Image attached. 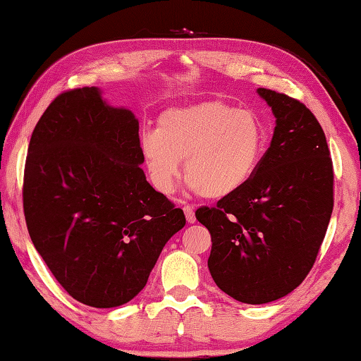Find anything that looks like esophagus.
<instances>
[{"label": "esophagus", "mask_w": 361, "mask_h": 361, "mask_svg": "<svg viewBox=\"0 0 361 361\" xmlns=\"http://www.w3.org/2000/svg\"><path fill=\"white\" fill-rule=\"evenodd\" d=\"M183 211H185V216H186V219H188V222L189 224H194L195 222V208H194V204H185V207H183Z\"/></svg>", "instance_id": "34e87169"}]
</instances>
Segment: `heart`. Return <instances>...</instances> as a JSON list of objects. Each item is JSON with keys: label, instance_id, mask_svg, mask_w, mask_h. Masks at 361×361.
<instances>
[{"label": "heart", "instance_id": "heart-1", "mask_svg": "<svg viewBox=\"0 0 361 361\" xmlns=\"http://www.w3.org/2000/svg\"><path fill=\"white\" fill-rule=\"evenodd\" d=\"M264 145L257 116L224 102L166 109L157 130L140 136L150 178L161 192H172L186 159L189 186L211 200L233 195L252 180Z\"/></svg>", "mask_w": 361, "mask_h": 361}]
</instances>
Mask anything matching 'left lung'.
<instances>
[{"mask_svg": "<svg viewBox=\"0 0 361 361\" xmlns=\"http://www.w3.org/2000/svg\"><path fill=\"white\" fill-rule=\"evenodd\" d=\"M258 94L277 118L271 147L243 189L195 211L213 243L211 277L250 305L283 298L305 280L334 211V162L317 118L286 94Z\"/></svg>", "mask_w": 361, "mask_h": 361, "instance_id": "8db88e82", "label": "left lung"}]
</instances>
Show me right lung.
<instances>
[{
	"mask_svg": "<svg viewBox=\"0 0 361 361\" xmlns=\"http://www.w3.org/2000/svg\"><path fill=\"white\" fill-rule=\"evenodd\" d=\"M142 162L139 122L95 87L62 92L32 131L26 227L54 279L84 305L130 302L185 227L183 209L150 186Z\"/></svg>",
	"mask_w": 361,
	"mask_h": 361,
	"instance_id": "right-lung-1",
	"label": "right lung"
}]
</instances>
